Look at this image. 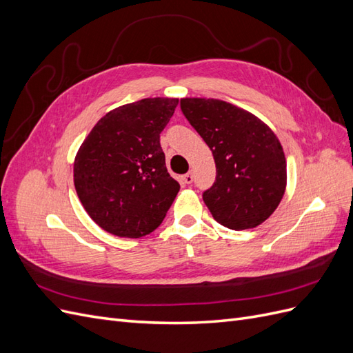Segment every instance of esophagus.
<instances>
[{"mask_svg":"<svg viewBox=\"0 0 353 353\" xmlns=\"http://www.w3.org/2000/svg\"><path fill=\"white\" fill-rule=\"evenodd\" d=\"M193 179H194V176H193V172H188V174L183 175V181H184V184H191V183H193Z\"/></svg>","mask_w":353,"mask_h":353,"instance_id":"1","label":"esophagus"}]
</instances>
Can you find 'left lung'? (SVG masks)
I'll use <instances>...</instances> for the list:
<instances>
[{
	"instance_id": "1",
	"label": "left lung",
	"mask_w": 353,
	"mask_h": 353,
	"mask_svg": "<svg viewBox=\"0 0 353 353\" xmlns=\"http://www.w3.org/2000/svg\"><path fill=\"white\" fill-rule=\"evenodd\" d=\"M179 105L215 159V183L203 191L213 219L236 231L258 227L284 196L285 157L279 138L258 117L225 101L183 99Z\"/></svg>"
}]
</instances>
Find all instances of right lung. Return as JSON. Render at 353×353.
Wrapping results in <instances>:
<instances>
[{
    "label": "right lung",
    "mask_w": 353,
    "mask_h": 353,
    "mask_svg": "<svg viewBox=\"0 0 353 353\" xmlns=\"http://www.w3.org/2000/svg\"><path fill=\"white\" fill-rule=\"evenodd\" d=\"M176 99H144L121 105L97 122L79 148L73 181L91 219L117 237L154 231L179 184L169 175L160 132Z\"/></svg>",
    "instance_id": "obj_1"
}]
</instances>
